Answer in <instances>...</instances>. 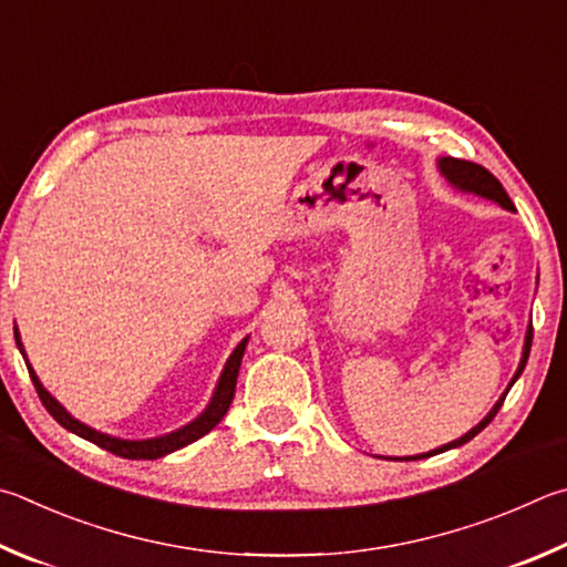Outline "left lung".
<instances>
[{"mask_svg": "<svg viewBox=\"0 0 567 567\" xmlns=\"http://www.w3.org/2000/svg\"><path fill=\"white\" fill-rule=\"evenodd\" d=\"M436 166H439V173H441V176L446 178V183L451 185V188H456V190H461V193H473V195H478V198H486V200L498 203L503 210H511V213L516 210V205L511 203L508 193L503 190V185L498 183V178H493L486 168L478 166V163H471V161H461V158H451V156H446V158H439V161H436ZM530 342H533V327H528V332H526V342H523L520 362H518L516 374H513V379H511L508 389L503 391L501 399L496 401V404L491 406L488 414L483 416L476 426H473L471 431H466V434H463V436H461V439H456V441H449V444L439 446V449H434V451H426V454L406 456V461H416V458H429V456H434V454H444V451H449V449H458V446H463V444H468V441H471L473 436L481 434V431L491 424L493 416L498 414V409L503 406V399H506V394L511 391V386L518 382V377L523 374V369H526L528 354H530Z\"/></svg>", "mask_w": 567, "mask_h": 567, "instance_id": "left-lung-1", "label": "left lung"}]
</instances>
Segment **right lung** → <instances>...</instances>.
I'll list each match as a JSON object with an SVG mask.
<instances>
[{"mask_svg": "<svg viewBox=\"0 0 567 567\" xmlns=\"http://www.w3.org/2000/svg\"><path fill=\"white\" fill-rule=\"evenodd\" d=\"M14 339H17V347L19 352H22L27 369H29V377H32V382L37 386V394L41 399V404L47 406V411L51 416H54L61 426L71 434H76L81 439L91 441V444H96L101 449L111 451V454L123 456V458H133V461H153V458H161V456H168L173 451H178L183 446L193 444V441H198L200 436L208 434L210 429H215L220 424V419L228 414V409L233 404V396H235V384H238V372H240V362H243V354H245V347H248V339L245 337L243 342L233 349V354L228 357V362H225L223 372L218 377V384L213 389V396L208 401V406H205L198 416L188 424L171 431V434H161V436H153V439H121V436H111L104 434V431H96L94 426H86L84 421H79L69 414V411L59 404V401L49 394L44 389V384L39 382L37 372L29 364L27 352H24V344H22V337H19V329L14 327Z\"/></svg>", "mask_w": 567, "mask_h": 567, "instance_id": "add662e5", "label": "right lung"}]
</instances>
